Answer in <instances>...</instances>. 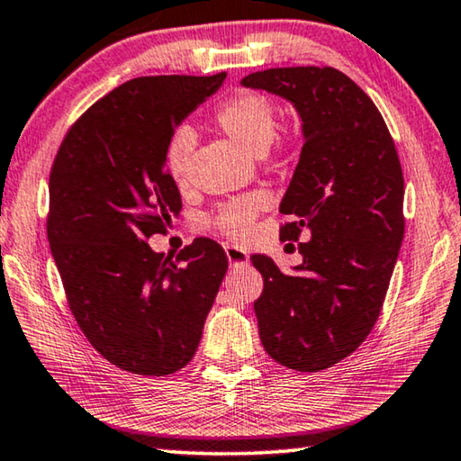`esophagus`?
<instances>
[{
    "mask_svg": "<svg viewBox=\"0 0 461 461\" xmlns=\"http://www.w3.org/2000/svg\"><path fill=\"white\" fill-rule=\"evenodd\" d=\"M224 253H226V259H229V263L232 265V267H243V265L249 263V255H247L245 249L226 245L224 247Z\"/></svg>",
    "mask_w": 461,
    "mask_h": 461,
    "instance_id": "1",
    "label": "esophagus"
}]
</instances>
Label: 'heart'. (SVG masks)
<instances>
[{"instance_id":"1","label":"heart","mask_w":461,"mask_h":461,"mask_svg":"<svg viewBox=\"0 0 461 461\" xmlns=\"http://www.w3.org/2000/svg\"><path fill=\"white\" fill-rule=\"evenodd\" d=\"M214 121L232 141H237L240 148L251 153H263L267 149L277 131L276 104L265 95L251 91H240L218 104ZM194 143H196V137L188 127H180L169 140L166 149V169L172 180H184ZM265 206H267L265 194H251V196L229 202L218 210L210 221V226L232 240H243L253 229L255 216Z\"/></svg>"}]
</instances>
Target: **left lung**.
Returning <instances> with one entry per match:
<instances>
[{
    "instance_id": "obj_1",
    "label": "left lung",
    "mask_w": 461,
    "mask_h": 461,
    "mask_svg": "<svg viewBox=\"0 0 461 461\" xmlns=\"http://www.w3.org/2000/svg\"><path fill=\"white\" fill-rule=\"evenodd\" d=\"M287 101L302 119L303 148L281 214V239L302 263L281 273L253 255L263 276L255 302L263 348L273 360L318 373L348 357L370 334L405 232V182L393 137L376 104L340 70L269 68L240 80Z\"/></svg>"
}]
</instances>
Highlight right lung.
<instances>
[{"mask_svg":"<svg viewBox=\"0 0 461 461\" xmlns=\"http://www.w3.org/2000/svg\"><path fill=\"white\" fill-rule=\"evenodd\" d=\"M226 75L141 77L96 101L64 137L50 172L48 243L86 340L113 365L164 376L196 352L229 269L222 247L196 239L164 257L182 198L167 143Z\"/></svg>","mask_w":461,"mask_h":461,"instance_id":"1","label":"right lung"}]
</instances>
